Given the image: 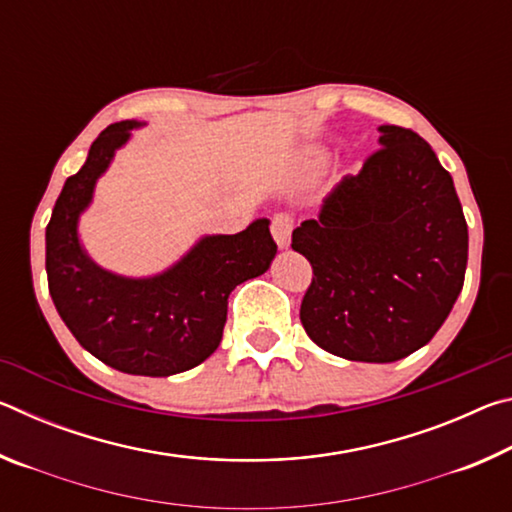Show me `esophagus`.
Masks as SVG:
<instances>
[{
  "mask_svg": "<svg viewBox=\"0 0 512 512\" xmlns=\"http://www.w3.org/2000/svg\"><path fill=\"white\" fill-rule=\"evenodd\" d=\"M291 230H293V219L289 214H277L273 216V223H271V232H273V239L277 248H289L291 244Z\"/></svg>",
  "mask_w": 512,
  "mask_h": 512,
  "instance_id": "obj_1",
  "label": "esophagus"
}]
</instances>
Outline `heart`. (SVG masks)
Instances as JSON below:
<instances>
[{
	"instance_id": "b5f03b06",
	"label": "heart",
	"mask_w": 512,
	"mask_h": 512,
	"mask_svg": "<svg viewBox=\"0 0 512 512\" xmlns=\"http://www.w3.org/2000/svg\"><path fill=\"white\" fill-rule=\"evenodd\" d=\"M307 160L311 167H323L325 160H327V151L325 149H318V146H314V149L307 151Z\"/></svg>"
}]
</instances>
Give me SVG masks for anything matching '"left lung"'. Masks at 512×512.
<instances>
[{
	"mask_svg": "<svg viewBox=\"0 0 512 512\" xmlns=\"http://www.w3.org/2000/svg\"><path fill=\"white\" fill-rule=\"evenodd\" d=\"M377 131L379 151L293 230L291 248L314 268L300 307L309 339L336 357L393 363L427 345L452 311L467 223L431 146L400 126Z\"/></svg>",
	"mask_w": 512,
	"mask_h": 512,
	"instance_id": "8db88e82",
	"label": "left lung"
}]
</instances>
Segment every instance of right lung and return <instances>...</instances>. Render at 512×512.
I'll list each match as a JSON object with an SVG mask.
<instances>
[{
  "instance_id": "1",
  "label": "right lung",
  "mask_w": 512,
  "mask_h": 512,
  "mask_svg": "<svg viewBox=\"0 0 512 512\" xmlns=\"http://www.w3.org/2000/svg\"><path fill=\"white\" fill-rule=\"evenodd\" d=\"M142 126L137 119L108 126L65 180L45 235L47 280L60 318L92 357L126 375L169 377L219 348L230 291L264 275L277 246L271 221L255 219L237 235H203L155 275H119L94 262L81 241V216L117 151Z\"/></svg>"
}]
</instances>
